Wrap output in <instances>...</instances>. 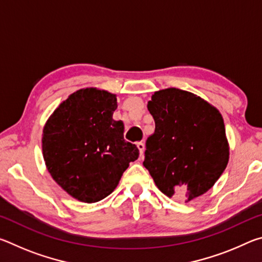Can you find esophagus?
I'll list each match as a JSON object with an SVG mask.
<instances>
[{"label":"esophagus","mask_w":262,"mask_h":262,"mask_svg":"<svg viewBox=\"0 0 262 262\" xmlns=\"http://www.w3.org/2000/svg\"><path fill=\"white\" fill-rule=\"evenodd\" d=\"M136 147L139 148L141 156H143V152H144V143H143V142H137V143H136Z\"/></svg>","instance_id":"obj_1"}]
</instances>
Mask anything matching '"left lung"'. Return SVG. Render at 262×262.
Returning <instances> with one entry per match:
<instances>
[{
  "mask_svg": "<svg viewBox=\"0 0 262 262\" xmlns=\"http://www.w3.org/2000/svg\"><path fill=\"white\" fill-rule=\"evenodd\" d=\"M155 133L145 143L143 165L168 198L186 201L205 194L229 162L220 111L192 92L168 88L148 101Z\"/></svg>",
  "mask_w": 262,
  "mask_h": 262,
  "instance_id": "1",
  "label": "left lung"
}]
</instances>
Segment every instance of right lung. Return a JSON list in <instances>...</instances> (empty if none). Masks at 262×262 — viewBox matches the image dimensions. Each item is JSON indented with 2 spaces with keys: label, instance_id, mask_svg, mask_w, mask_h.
I'll list each match as a JSON object with an SVG mask.
<instances>
[{
  "label": "right lung",
  "instance_id": "add662e5",
  "mask_svg": "<svg viewBox=\"0 0 262 262\" xmlns=\"http://www.w3.org/2000/svg\"><path fill=\"white\" fill-rule=\"evenodd\" d=\"M117 96L97 88L77 90L59 105L42 130V155L52 178L78 201L92 203L113 192L135 144L123 139V122L113 120Z\"/></svg>",
  "mask_w": 262,
  "mask_h": 262
}]
</instances>
